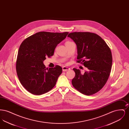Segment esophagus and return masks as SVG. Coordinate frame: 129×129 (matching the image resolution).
<instances>
[{
  "label": "esophagus",
  "mask_w": 129,
  "mask_h": 129,
  "mask_svg": "<svg viewBox=\"0 0 129 129\" xmlns=\"http://www.w3.org/2000/svg\"><path fill=\"white\" fill-rule=\"evenodd\" d=\"M70 70V68L67 67H65V66L62 67V71H63V72H66V71H69Z\"/></svg>",
  "instance_id": "esophagus-1"
}]
</instances>
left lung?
I'll return each mask as SVG.
<instances>
[{
    "label": "left lung",
    "instance_id": "8db88e82",
    "mask_svg": "<svg viewBox=\"0 0 129 129\" xmlns=\"http://www.w3.org/2000/svg\"><path fill=\"white\" fill-rule=\"evenodd\" d=\"M68 37L76 44L77 62L87 69L83 74L80 70L73 69L75 75L72 85L83 94L93 95L104 87L109 78L112 65L110 49L95 33L75 32L70 33Z\"/></svg>",
    "mask_w": 129,
    "mask_h": 129
}]
</instances>
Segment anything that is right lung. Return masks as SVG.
Returning <instances> with one entry per match:
<instances>
[{"label":"right lung","instance_id":"add662e5","mask_svg":"<svg viewBox=\"0 0 129 129\" xmlns=\"http://www.w3.org/2000/svg\"><path fill=\"white\" fill-rule=\"evenodd\" d=\"M69 32H39L29 36L21 44L16 69L21 84L31 93L40 95L48 92L55 85L62 72V68H46V57L53 55L55 47Z\"/></svg>","mask_w":129,"mask_h":129}]
</instances>
